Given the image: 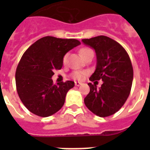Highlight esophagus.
I'll return each mask as SVG.
<instances>
[{"mask_svg": "<svg viewBox=\"0 0 150 150\" xmlns=\"http://www.w3.org/2000/svg\"><path fill=\"white\" fill-rule=\"evenodd\" d=\"M82 85V83H80V82H75V86H81Z\"/></svg>", "mask_w": 150, "mask_h": 150, "instance_id": "esophagus-1", "label": "esophagus"}]
</instances>
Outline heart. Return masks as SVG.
I'll use <instances>...</instances> for the list:
<instances>
[{
  "instance_id": "heart-1",
  "label": "heart",
  "mask_w": 150,
  "mask_h": 150,
  "mask_svg": "<svg viewBox=\"0 0 150 150\" xmlns=\"http://www.w3.org/2000/svg\"><path fill=\"white\" fill-rule=\"evenodd\" d=\"M91 50H90V49L88 48H83L80 50V54L82 55V56H83L87 52L91 51ZM67 55H65L63 58L64 63H66V62H67ZM87 74H88V71H74V72L71 74V76H72V78H74V79L82 80Z\"/></svg>"
}]
</instances>
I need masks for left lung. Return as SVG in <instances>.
<instances>
[{"mask_svg": "<svg viewBox=\"0 0 150 150\" xmlns=\"http://www.w3.org/2000/svg\"><path fill=\"white\" fill-rule=\"evenodd\" d=\"M96 53V69L90 81H103L101 87L88 83L89 93L84 103L90 111L100 117L114 114L124 105L129 96L133 81V67L129 55L114 40L98 36L82 40Z\"/></svg>", "mask_w": 150, "mask_h": 150, "instance_id": "1", "label": "left lung"}]
</instances>
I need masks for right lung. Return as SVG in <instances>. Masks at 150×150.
Segmentation results:
<instances>
[{
	"instance_id": "right-lung-1",
	"label": "right lung",
	"mask_w": 150,
	"mask_h": 150,
	"mask_svg": "<svg viewBox=\"0 0 150 150\" xmlns=\"http://www.w3.org/2000/svg\"><path fill=\"white\" fill-rule=\"evenodd\" d=\"M76 39L44 37L25 52L16 71V85L19 98L34 114L41 117L52 116L63 107L67 92L74 82L53 84L54 70H60L63 58L79 46Z\"/></svg>"
}]
</instances>
